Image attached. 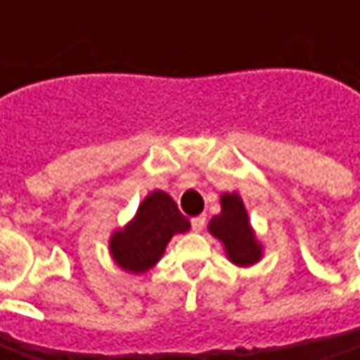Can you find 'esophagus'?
Returning <instances> with one entry per match:
<instances>
[{"instance_id":"1","label":"esophagus","mask_w":360,"mask_h":360,"mask_svg":"<svg viewBox=\"0 0 360 360\" xmlns=\"http://www.w3.org/2000/svg\"><path fill=\"white\" fill-rule=\"evenodd\" d=\"M204 224H206V216H196V218H192V230L194 232H200L204 229Z\"/></svg>"}]
</instances>
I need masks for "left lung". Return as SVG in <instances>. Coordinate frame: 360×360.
<instances>
[{"instance_id":"obj_1","label":"left lung","mask_w":360,"mask_h":360,"mask_svg":"<svg viewBox=\"0 0 360 360\" xmlns=\"http://www.w3.org/2000/svg\"><path fill=\"white\" fill-rule=\"evenodd\" d=\"M208 232L216 240L222 242L226 258L232 264L246 269L262 260V242L256 238L246 206L238 192H222L220 214L210 218Z\"/></svg>"}]
</instances>
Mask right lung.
I'll return each mask as SVG.
<instances>
[{
	"instance_id": "right-lung-1",
	"label": "right lung",
	"mask_w": 360,
	"mask_h": 360,
	"mask_svg": "<svg viewBox=\"0 0 360 360\" xmlns=\"http://www.w3.org/2000/svg\"><path fill=\"white\" fill-rule=\"evenodd\" d=\"M190 230V220L180 214L172 196L154 190L140 202L136 214L110 236V256L128 274L154 269L166 252L174 234Z\"/></svg>"
}]
</instances>
